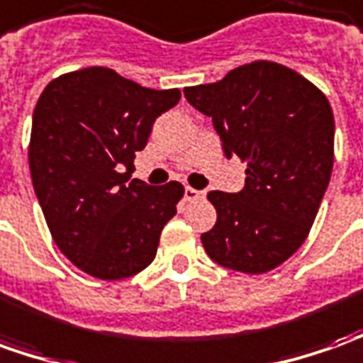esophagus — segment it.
Returning a JSON list of instances; mask_svg holds the SVG:
<instances>
[{"label":"esophagus","instance_id":"34e87169","mask_svg":"<svg viewBox=\"0 0 363 363\" xmlns=\"http://www.w3.org/2000/svg\"><path fill=\"white\" fill-rule=\"evenodd\" d=\"M202 196H204V192L202 191H196V189H192V186H186V189H184V199L189 202L199 201Z\"/></svg>","mask_w":363,"mask_h":363}]
</instances>
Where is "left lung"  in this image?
<instances>
[{"instance_id":"1","label":"left lung","mask_w":363,"mask_h":363,"mask_svg":"<svg viewBox=\"0 0 363 363\" xmlns=\"http://www.w3.org/2000/svg\"><path fill=\"white\" fill-rule=\"evenodd\" d=\"M213 119L224 155L246 162L240 192L211 191L213 230L201 236L216 264L264 274L304 244L334 167V113L294 69L252 61L226 77L184 89Z\"/></svg>"}]
</instances>
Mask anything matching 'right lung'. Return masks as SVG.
<instances>
[{"label":"right lung","instance_id":"right-lung-1","mask_svg":"<svg viewBox=\"0 0 363 363\" xmlns=\"http://www.w3.org/2000/svg\"><path fill=\"white\" fill-rule=\"evenodd\" d=\"M179 99V89L87 67L53 79L37 101L29 140L37 201L59 250L93 278L123 280L155 260L184 186L129 179L155 119Z\"/></svg>","mask_w":363,"mask_h":363}]
</instances>
